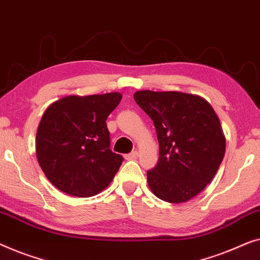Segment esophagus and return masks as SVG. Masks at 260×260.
Masks as SVG:
<instances>
[{
	"label": "esophagus",
	"instance_id": "1",
	"mask_svg": "<svg viewBox=\"0 0 260 260\" xmlns=\"http://www.w3.org/2000/svg\"><path fill=\"white\" fill-rule=\"evenodd\" d=\"M138 155H139V152H138V151H133L132 153H129V154L126 155V159H128V160L137 159Z\"/></svg>",
	"mask_w": 260,
	"mask_h": 260
}]
</instances>
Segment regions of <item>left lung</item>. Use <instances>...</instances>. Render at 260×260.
I'll return each instance as SVG.
<instances>
[{"mask_svg": "<svg viewBox=\"0 0 260 260\" xmlns=\"http://www.w3.org/2000/svg\"><path fill=\"white\" fill-rule=\"evenodd\" d=\"M134 100L153 120L159 141L158 164L147 171L149 188L164 202H187L210 184L225 155L219 118L198 95L139 90Z\"/></svg>", "mask_w": 260, "mask_h": 260, "instance_id": "left-lung-1", "label": "left lung"}]
</instances>
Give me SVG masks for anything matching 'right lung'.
Returning <instances> with one entry per match:
<instances>
[{"label": "right lung", "instance_id": "add662e5", "mask_svg": "<svg viewBox=\"0 0 260 260\" xmlns=\"http://www.w3.org/2000/svg\"><path fill=\"white\" fill-rule=\"evenodd\" d=\"M121 98L120 93L69 95L43 113L36 133V156L57 189L88 198L113 180L123 158L111 151L106 120Z\"/></svg>", "mask_w": 260, "mask_h": 260}]
</instances>
